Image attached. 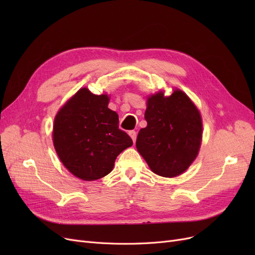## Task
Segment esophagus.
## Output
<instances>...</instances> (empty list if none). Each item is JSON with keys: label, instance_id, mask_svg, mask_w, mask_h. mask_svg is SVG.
<instances>
[{"label": "esophagus", "instance_id": "obj_1", "mask_svg": "<svg viewBox=\"0 0 255 255\" xmlns=\"http://www.w3.org/2000/svg\"><path fill=\"white\" fill-rule=\"evenodd\" d=\"M128 135L130 136V138H132L133 142H135V141H136V138H137V133L135 132V130H129V132H128Z\"/></svg>", "mask_w": 255, "mask_h": 255}]
</instances>
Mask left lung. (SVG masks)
Returning <instances> with one entry per match:
<instances>
[{"instance_id": "1", "label": "left lung", "mask_w": 255, "mask_h": 255, "mask_svg": "<svg viewBox=\"0 0 255 255\" xmlns=\"http://www.w3.org/2000/svg\"><path fill=\"white\" fill-rule=\"evenodd\" d=\"M146 127L138 133L136 148L151 171L175 177L197 158L202 142V117L196 104L181 89L146 97Z\"/></svg>"}]
</instances>
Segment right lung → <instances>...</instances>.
Returning a JSON list of instances; mask_svg holds the SVG:
<instances>
[{"instance_id":"1","label":"right lung","mask_w":255,"mask_h":255,"mask_svg":"<svg viewBox=\"0 0 255 255\" xmlns=\"http://www.w3.org/2000/svg\"><path fill=\"white\" fill-rule=\"evenodd\" d=\"M110 98L83 87L54 118V149L67 170L83 181L99 180L112 172L117 156L133 144L118 127V114L109 109Z\"/></svg>"}]
</instances>
